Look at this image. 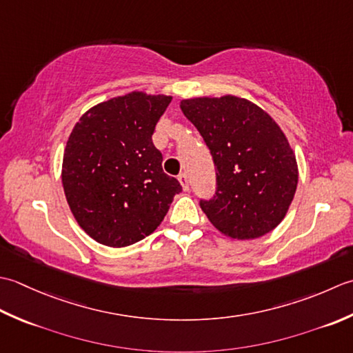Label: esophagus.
I'll return each instance as SVG.
<instances>
[{"label": "esophagus", "mask_w": 353, "mask_h": 353, "mask_svg": "<svg viewBox=\"0 0 353 353\" xmlns=\"http://www.w3.org/2000/svg\"><path fill=\"white\" fill-rule=\"evenodd\" d=\"M178 181L181 183V185H183V190H184V192L189 190V176H187L185 174L178 175Z\"/></svg>", "instance_id": "obj_1"}]
</instances>
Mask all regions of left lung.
<instances>
[{
    "instance_id": "obj_1",
    "label": "left lung",
    "mask_w": 353,
    "mask_h": 353,
    "mask_svg": "<svg viewBox=\"0 0 353 353\" xmlns=\"http://www.w3.org/2000/svg\"><path fill=\"white\" fill-rule=\"evenodd\" d=\"M216 166L218 190L201 208L221 234L257 239L286 216L296 195L299 166L282 128L243 97H193L179 102Z\"/></svg>"
}]
</instances>
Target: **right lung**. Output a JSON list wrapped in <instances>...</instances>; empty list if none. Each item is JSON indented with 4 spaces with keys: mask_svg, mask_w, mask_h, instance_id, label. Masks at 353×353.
Returning <instances> with one entry per match:
<instances>
[{
    "mask_svg": "<svg viewBox=\"0 0 353 353\" xmlns=\"http://www.w3.org/2000/svg\"><path fill=\"white\" fill-rule=\"evenodd\" d=\"M172 96L132 91L90 108L71 131L62 185L77 224L96 242L121 248L145 239L166 216L178 179L163 172L152 143Z\"/></svg>",
    "mask_w": 353,
    "mask_h": 353,
    "instance_id": "add662e5",
    "label": "right lung"
}]
</instances>
